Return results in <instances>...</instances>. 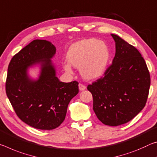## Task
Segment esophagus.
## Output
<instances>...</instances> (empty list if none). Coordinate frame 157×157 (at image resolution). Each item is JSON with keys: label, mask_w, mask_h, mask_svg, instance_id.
Listing matches in <instances>:
<instances>
[{"label": "esophagus", "mask_w": 157, "mask_h": 157, "mask_svg": "<svg viewBox=\"0 0 157 157\" xmlns=\"http://www.w3.org/2000/svg\"><path fill=\"white\" fill-rule=\"evenodd\" d=\"M78 88H79V90H80L81 91H83V90H86V87L85 86H83V84L79 83V84H78Z\"/></svg>", "instance_id": "1"}]
</instances>
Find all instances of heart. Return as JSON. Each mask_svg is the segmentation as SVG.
<instances>
[{
    "label": "heart",
    "instance_id": "b5f03b06",
    "mask_svg": "<svg viewBox=\"0 0 157 157\" xmlns=\"http://www.w3.org/2000/svg\"><path fill=\"white\" fill-rule=\"evenodd\" d=\"M109 46L97 39L83 40L73 44L67 53L68 63L63 64L66 72L71 73V66L78 68L86 80H96L104 75L109 65Z\"/></svg>",
    "mask_w": 157,
    "mask_h": 157
}]
</instances>
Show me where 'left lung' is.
Returning a JSON list of instances; mask_svg holds the SVG:
<instances>
[{"label":"left lung","instance_id":"left-lung-1","mask_svg":"<svg viewBox=\"0 0 157 157\" xmlns=\"http://www.w3.org/2000/svg\"><path fill=\"white\" fill-rule=\"evenodd\" d=\"M111 36L115 42L112 65L88 90L97 118L103 124L116 127L129 122L145 107L150 76L137 48L117 35Z\"/></svg>","mask_w":157,"mask_h":157}]
</instances>
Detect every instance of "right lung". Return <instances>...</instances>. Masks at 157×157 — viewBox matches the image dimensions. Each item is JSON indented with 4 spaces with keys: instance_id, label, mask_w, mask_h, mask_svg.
Returning <instances> with one entry per match:
<instances>
[{
    "instance_id": "right-lung-1",
    "label": "right lung",
    "mask_w": 157,
    "mask_h": 157,
    "mask_svg": "<svg viewBox=\"0 0 157 157\" xmlns=\"http://www.w3.org/2000/svg\"><path fill=\"white\" fill-rule=\"evenodd\" d=\"M55 46L49 41L35 40L13 56L7 69L6 94L17 116L35 129L51 130L65 120L68 104L78 93V83H64L56 76L52 59ZM37 66L36 79L28 74Z\"/></svg>"
}]
</instances>
